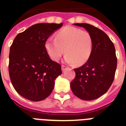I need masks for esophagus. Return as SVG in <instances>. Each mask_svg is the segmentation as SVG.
Segmentation results:
<instances>
[{
	"mask_svg": "<svg viewBox=\"0 0 126 126\" xmlns=\"http://www.w3.org/2000/svg\"><path fill=\"white\" fill-rule=\"evenodd\" d=\"M61 69H62V71H65L66 69L65 66L62 65V67H61Z\"/></svg>",
	"mask_w": 126,
	"mask_h": 126,
	"instance_id": "34e87169",
	"label": "esophagus"
}]
</instances>
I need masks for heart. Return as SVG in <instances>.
Segmentation results:
<instances>
[{"mask_svg": "<svg viewBox=\"0 0 126 126\" xmlns=\"http://www.w3.org/2000/svg\"><path fill=\"white\" fill-rule=\"evenodd\" d=\"M93 41L91 34L85 31L74 27H66L56 34V38L49 37L45 48L49 57L58 61L64 53L65 61L81 65L86 63L92 54Z\"/></svg>", "mask_w": 126, "mask_h": 126, "instance_id": "b5f03b06", "label": "heart"}]
</instances>
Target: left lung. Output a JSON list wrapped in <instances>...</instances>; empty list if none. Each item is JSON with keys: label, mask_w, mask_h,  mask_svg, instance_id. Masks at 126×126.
Masks as SVG:
<instances>
[{"label": "left lung", "mask_w": 126, "mask_h": 126, "mask_svg": "<svg viewBox=\"0 0 126 126\" xmlns=\"http://www.w3.org/2000/svg\"><path fill=\"white\" fill-rule=\"evenodd\" d=\"M85 29L93 41L92 54L83 65L75 69V78L71 89L75 96L85 101L94 100L108 92L112 84L117 67L114 45L98 28L87 23H75Z\"/></svg>", "instance_id": "8db88e82"}]
</instances>
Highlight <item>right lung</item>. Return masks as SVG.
<instances>
[{"mask_svg": "<svg viewBox=\"0 0 126 126\" xmlns=\"http://www.w3.org/2000/svg\"><path fill=\"white\" fill-rule=\"evenodd\" d=\"M63 23H38L16 35L10 48L8 72L11 83L21 96L32 101L51 94L61 66L52 61L45 42Z\"/></svg>", "mask_w": 126, "mask_h": 126, "instance_id": "obj_1", "label": "right lung"}]
</instances>
